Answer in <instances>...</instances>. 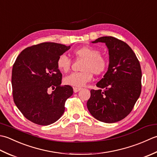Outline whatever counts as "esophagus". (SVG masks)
Masks as SVG:
<instances>
[{
  "label": "esophagus",
  "mask_w": 157,
  "mask_h": 157,
  "mask_svg": "<svg viewBox=\"0 0 157 157\" xmlns=\"http://www.w3.org/2000/svg\"><path fill=\"white\" fill-rule=\"evenodd\" d=\"M81 88H79V87H74L73 88V91H74V92L75 93H77V92H78L80 90H81Z\"/></svg>",
  "instance_id": "obj_1"
}]
</instances>
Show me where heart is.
<instances>
[{
    "mask_svg": "<svg viewBox=\"0 0 157 157\" xmlns=\"http://www.w3.org/2000/svg\"><path fill=\"white\" fill-rule=\"evenodd\" d=\"M75 56L84 59L81 72H72L63 78L66 85L73 87H82L91 81L93 73L101 75L107 69L108 61L101 56L100 52L94 47L85 46L78 48L73 52ZM71 65V60L66 54H61L57 59V66L61 72H67Z\"/></svg>",
    "mask_w": 157,
    "mask_h": 157,
    "instance_id": "heart-1",
    "label": "heart"
}]
</instances>
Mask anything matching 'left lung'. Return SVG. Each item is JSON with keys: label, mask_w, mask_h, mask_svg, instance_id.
Returning <instances> with one entry per match:
<instances>
[{"label": "left lung", "mask_w": 157, "mask_h": 157, "mask_svg": "<svg viewBox=\"0 0 157 157\" xmlns=\"http://www.w3.org/2000/svg\"><path fill=\"white\" fill-rule=\"evenodd\" d=\"M91 43L105 44L109 64L104 77L97 82L99 89L91 90L87 106L97 120L118 122L131 113L141 94V67L132 48L122 40L102 36Z\"/></svg>", "instance_id": "1"}]
</instances>
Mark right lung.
<instances>
[{
    "mask_svg": "<svg viewBox=\"0 0 157 157\" xmlns=\"http://www.w3.org/2000/svg\"><path fill=\"white\" fill-rule=\"evenodd\" d=\"M70 46L43 43L22 51L12 69L13 97L27 119L40 125L56 122L65 110V102L73 94L70 85L61 86L62 75L58 57ZM55 89L51 94L50 89Z\"/></svg>",
    "mask_w": 157,
    "mask_h": 157,
    "instance_id": "obj_1",
    "label": "right lung"
}]
</instances>
